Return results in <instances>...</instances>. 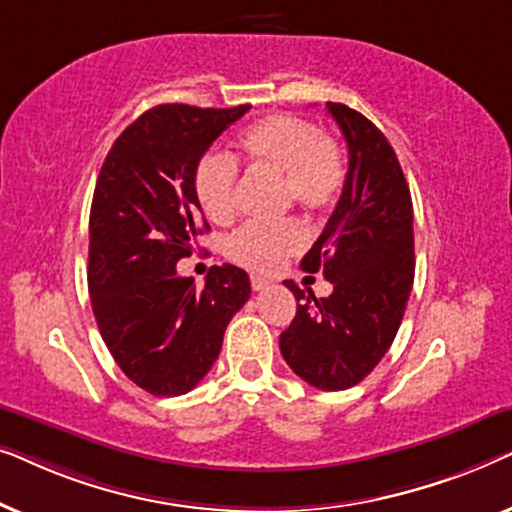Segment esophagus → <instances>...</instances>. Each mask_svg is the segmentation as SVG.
Returning a JSON list of instances; mask_svg holds the SVG:
<instances>
[{"label":"esophagus","mask_w":512,"mask_h":512,"mask_svg":"<svg viewBox=\"0 0 512 512\" xmlns=\"http://www.w3.org/2000/svg\"><path fill=\"white\" fill-rule=\"evenodd\" d=\"M270 284H272L270 279H265L261 275H251V289H254V291H265Z\"/></svg>","instance_id":"obj_1"}]
</instances>
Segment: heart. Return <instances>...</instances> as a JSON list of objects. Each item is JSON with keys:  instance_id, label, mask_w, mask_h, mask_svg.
Here are the masks:
<instances>
[{"instance_id": "heart-1", "label": "heart", "mask_w": 512, "mask_h": 512, "mask_svg": "<svg viewBox=\"0 0 512 512\" xmlns=\"http://www.w3.org/2000/svg\"><path fill=\"white\" fill-rule=\"evenodd\" d=\"M237 149L249 167L282 177L284 200L310 214L328 212L338 202L347 179L338 142L293 114L258 118L237 135ZM193 186L198 202L214 223L235 216L237 165L226 153H205L195 165ZM305 244L296 221L247 223L228 237L226 256L254 270H270Z\"/></svg>"}]
</instances>
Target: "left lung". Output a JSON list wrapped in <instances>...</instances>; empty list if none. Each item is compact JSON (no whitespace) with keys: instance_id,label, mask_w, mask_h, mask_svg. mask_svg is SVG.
<instances>
[{"instance_id":"1","label":"left lung","mask_w":512,"mask_h":512,"mask_svg":"<svg viewBox=\"0 0 512 512\" xmlns=\"http://www.w3.org/2000/svg\"><path fill=\"white\" fill-rule=\"evenodd\" d=\"M349 151L345 188L303 270L324 272L331 296L286 279L296 317L279 335L284 361L312 387L340 391L370 375L394 342L415 279L412 198L387 137L359 111L328 102Z\"/></svg>"}]
</instances>
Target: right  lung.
I'll list each match as a JSON object with an SVG mask.
<instances>
[{"mask_svg": "<svg viewBox=\"0 0 512 512\" xmlns=\"http://www.w3.org/2000/svg\"><path fill=\"white\" fill-rule=\"evenodd\" d=\"M158 104L104 158L90 207L88 289L104 345L153 396H181L214 366L233 314L249 300L242 268L212 265L205 286L179 277L209 230L195 195L198 160L247 114Z\"/></svg>", "mask_w": 512, "mask_h": 512, "instance_id": "obj_1", "label": "right lung"}]
</instances>
